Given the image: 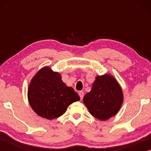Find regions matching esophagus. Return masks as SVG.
<instances>
[{"mask_svg": "<svg viewBox=\"0 0 151 151\" xmlns=\"http://www.w3.org/2000/svg\"><path fill=\"white\" fill-rule=\"evenodd\" d=\"M78 94H79L80 99H81V100H82V98H83V97H84V92L83 91H79V93H78Z\"/></svg>", "mask_w": 151, "mask_h": 151, "instance_id": "esophagus-1", "label": "esophagus"}]
</instances>
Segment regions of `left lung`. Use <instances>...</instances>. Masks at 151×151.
Wrapping results in <instances>:
<instances>
[{"label": "left lung", "mask_w": 151, "mask_h": 151, "mask_svg": "<svg viewBox=\"0 0 151 151\" xmlns=\"http://www.w3.org/2000/svg\"><path fill=\"white\" fill-rule=\"evenodd\" d=\"M124 100L122 89L110 74L96 76L91 90L83 98L91 114L100 120H107L118 113Z\"/></svg>", "instance_id": "8db88e82"}]
</instances>
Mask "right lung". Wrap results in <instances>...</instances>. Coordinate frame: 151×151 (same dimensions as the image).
Segmentation results:
<instances>
[{"label": "right lung", "mask_w": 151, "mask_h": 151, "mask_svg": "<svg viewBox=\"0 0 151 151\" xmlns=\"http://www.w3.org/2000/svg\"><path fill=\"white\" fill-rule=\"evenodd\" d=\"M27 98L34 112L47 119L61 116L70 104L80 100L73 88L63 82L60 73L47 66L39 70L31 80Z\"/></svg>", "instance_id": "obj_1"}]
</instances>
